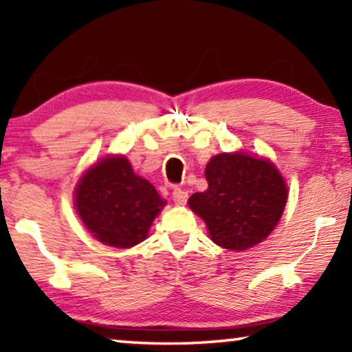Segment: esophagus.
Listing matches in <instances>:
<instances>
[{
	"instance_id": "1",
	"label": "esophagus",
	"mask_w": 352,
	"mask_h": 352,
	"mask_svg": "<svg viewBox=\"0 0 352 352\" xmlns=\"http://www.w3.org/2000/svg\"><path fill=\"white\" fill-rule=\"evenodd\" d=\"M171 197H173V201H175L176 205H184L186 201H187V197H189V195H187L186 190L175 189V190H173Z\"/></svg>"
}]
</instances>
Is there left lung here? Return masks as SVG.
<instances>
[{
  "instance_id": "8db88e82",
  "label": "left lung",
  "mask_w": 352,
  "mask_h": 352,
  "mask_svg": "<svg viewBox=\"0 0 352 352\" xmlns=\"http://www.w3.org/2000/svg\"><path fill=\"white\" fill-rule=\"evenodd\" d=\"M208 189L190 195L219 247L243 252L261 243L282 218L287 184L272 162L243 152L219 153L205 168Z\"/></svg>"
}]
</instances>
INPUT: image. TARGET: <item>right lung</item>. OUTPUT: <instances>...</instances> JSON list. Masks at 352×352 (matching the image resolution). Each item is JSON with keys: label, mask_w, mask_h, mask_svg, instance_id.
<instances>
[{"label": "right lung", "mask_w": 352, "mask_h": 352, "mask_svg": "<svg viewBox=\"0 0 352 352\" xmlns=\"http://www.w3.org/2000/svg\"><path fill=\"white\" fill-rule=\"evenodd\" d=\"M165 205L155 187L134 175L123 155L99 160L75 187V208L86 229L115 248H131L146 240Z\"/></svg>", "instance_id": "add662e5"}]
</instances>
